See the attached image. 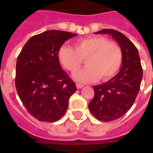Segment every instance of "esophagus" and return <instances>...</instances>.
<instances>
[{"mask_svg": "<svg viewBox=\"0 0 153 153\" xmlns=\"http://www.w3.org/2000/svg\"><path fill=\"white\" fill-rule=\"evenodd\" d=\"M76 86H77V88L78 89H81L84 86L83 84H81V83H76Z\"/></svg>", "mask_w": 153, "mask_h": 153, "instance_id": "esophagus-1", "label": "esophagus"}]
</instances>
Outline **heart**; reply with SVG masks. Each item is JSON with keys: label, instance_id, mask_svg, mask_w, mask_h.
Masks as SVG:
<instances>
[{"label": "heart", "instance_id": "heart-1", "mask_svg": "<svg viewBox=\"0 0 153 153\" xmlns=\"http://www.w3.org/2000/svg\"><path fill=\"white\" fill-rule=\"evenodd\" d=\"M63 68L75 73L86 59L87 67L74 74L77 81L88 82L107 81L119 71L122 64V51L118 44L101 36H93L74 42V48L62 45L57 53Z\"/></svg>", "mask_w": 153, "mask_h": 153}]
</instances>
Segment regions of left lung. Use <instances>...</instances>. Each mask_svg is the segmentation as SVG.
Listing matches in <instances>:
<instances>
[{
  "label": "left lung",
  "mask_w": 153,
  "mask_h": 153,
  "mask_svg": "<svg viewBox=\"0 0 153 153\" xmlns=\"http://www.w3.org/2000/svg\"><path fill=\"white\" fill-rule=\"evenodd\" d=\"M95 33L111 36L122 51L120 71L106 82L94 86V96L89 103V109L96 118L111 121L126 114L133 105L140 91L143 71L137 49L125 35L114 29Z\"/></svg>",
  "instance_id": "left-lung-1"
}]
</instances>
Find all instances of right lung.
Segmentation results:
<instances>
[{"label":"right lung","instance_id":"add662e5","mask_svg":"<svg viewBox=\"0 0 153 153\" xmlns=\"http://www.w3.org/2000/svg\"><path fill=\"white\" fill-rule=\"evenodd\" d=\"M75 36L59 30L46 31L31 37L18 55L16 91L28 113L39 121L59 120L67 111L70 97L77 91L57 57L60 47Z\"/></svg>","mask_w":153,"mask_h":153}]
</instances>
